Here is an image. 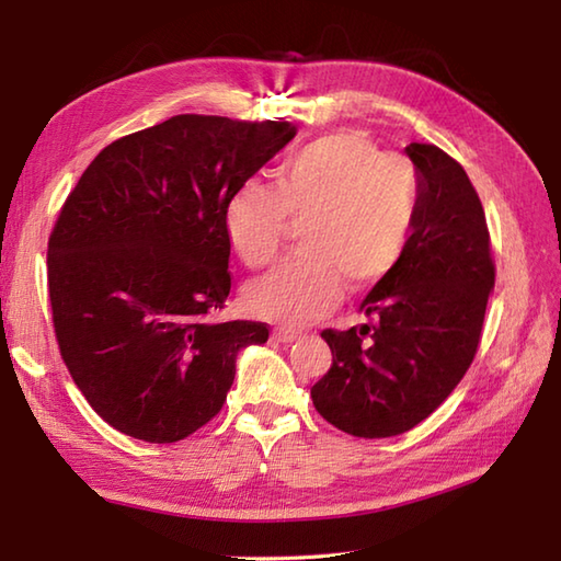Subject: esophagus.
Returning a JSON list of instances; mask_svg holds the SVG:
<instances>
[{
  "label": "esophagus",
  "mask_w": 561,
  "mask_h": 561,
  "mask_svg": "<svg viewBox=\"0 0 561 561\" xmlns=\"http://www.w3.org/2000/svg\"><path fill=\"white\" fill-rule=\"evenodd\" d=\"M299 337H301V332H294V330H277V332H274V340L284 342V344L296 342Z\"/></svg>",
  "instance_id": "obj_1"
}]
</instances>
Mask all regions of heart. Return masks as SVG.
I'll return each mask as SVG.
<instances>
[{"instance_id": "heart-1", "label": "heart", "mask_w": 561, "mask_h": 561, "mask_svg": "<svg viewBox=\"0 0 561 561\" xmlns=\"http://www.w3.org/2000/svg\"><path fill=\"white\" fill-rule=\"evenodd\" d=\"M422 207L420 171L371 137L342 129L313 139L284 161L274 187L238 185L224 207V233L248 267L277 255L289 221L301 255L279 262L248 287L253 313L306 325L352 289L374 287L408 253Z\"/></svg>"}]
</instances>
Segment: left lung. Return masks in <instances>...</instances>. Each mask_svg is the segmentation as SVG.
<instances>
[{
	"label": "left lung",
	"mask_w": 561,
	"mask_h": 561,
	"mask_svg": "<svg viewBox=\"0 0 561 561\" xmlns=\"http://www.w3.org/2000/svg\"><path fill=\"white\" fill-rule=\"evenodd\" d=\"M422 207L408 253L362 301L366 325L323 330L328 374L311 388L325 422L386 438L424 422L468 371L494 287L484 209L462 165L412 141Z\"/></svg>",
	"instance_id": "1"
}]
</instances>
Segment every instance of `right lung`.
Here are the masks:
<instances>
[{
    "mask_svg": "<svg viewBox=\"0 0 561 561\" xmlns=\"http://www.w3.org/2000/svg\"><path fill=\"white\" fill-rule=\"evenodd\" d=\"M277 121L175 115L105 147L67 195L47 241L59 354L117 432L175 444L226 402L253 320L214 323L231 291L224 207L289 145Z\"/></svg>",
    "mask_w": 561,
    "mask_h": 561,
    "instance_id": "1",
    "label": "right lung"
}]
</instances>
